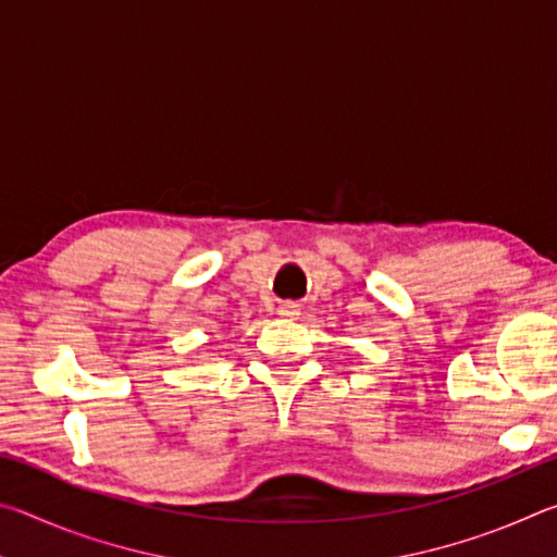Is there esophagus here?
<instances>
[{
    "label": "esophagus",
    "instance_id": "esophagus-1",
    "mask_svg": "<svg viewBox=\"0 0 557 557\" xmlns=\"http://www.w3.org/2000/svg\"><path fill=\"white\" fill-rule=\"evenodd\" d=\"M277 314L282 319H295L299 314V305H295V301H280Z\"/></svg>",
    "mask_w": 557,
    "mask_h": 557
}]
</instances>
